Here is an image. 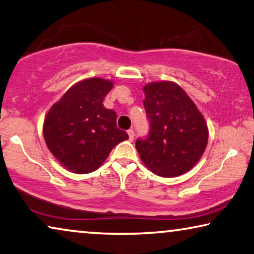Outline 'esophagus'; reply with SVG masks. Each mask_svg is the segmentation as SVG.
Instances as JSON below:
<instances>
[{
	"label": "esophagus",
	"mask_w": 254,
	"mask_h": 254,
	"mask_svg": "<svg viewBox=\"0 0 254 254\" xmlns=\"http://www.w3.org/2000/svg\"><path fill=\"white\" fill-rule=\"evenodd\" d=\"M128 133V136H129V141H133L134 139V136H135V133H134V129H129L127 131Z\"/></svg>",
	"instance_id": "esophagus-1"
}]
</instances>
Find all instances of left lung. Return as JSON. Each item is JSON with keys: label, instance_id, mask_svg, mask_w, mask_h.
Listing matches in <instances>:
<instances>
[{"label": "left lung", "instance_id": "1", "mask_svg": "<svg viewBox=\"0 0 254 254\" xmlns=\"http://www.w3.org/2000/svg\"><path fill=\"white\" fill-rule=\"evenodd\" d=\"M143 91L150 128L146 137L135 142L141 160L163 178L188 172L206 149L208 130L204 117L174 82H151Z\"/></svg>", "mask_w": 254, "mask_h": 254}]
</instances>
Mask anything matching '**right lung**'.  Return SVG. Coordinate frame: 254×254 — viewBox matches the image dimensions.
Returning <instances> with one entry per match:
<instances>
[{"instance_id": "right-lung-1", "label": "right lung", "mask_w": 254, "mask_h": 254, "mask_svg": "<svg viewBox=\"0 0 254 254\" xmlns=\"http://www.w3.org/2000/svg\"><path fill=\"white\" fill-rule=\"evenodd\" d=\"M113 83L101 78L78 82L53 105L43 124L51 153L67 170L87 174L104 163L128 134L117 127V113L103 101Z\"/></svg>"}]
</instances>
